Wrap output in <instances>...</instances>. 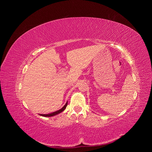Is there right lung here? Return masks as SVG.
I'll list each match as a JSON object with an SVG mask.
<instances>
[{
	"label": "right lung",
	"mask_w": 152,
	"mask_h": 152,
	"mask_svg": "<svg viewBox=\"0 0 152 152\" xmlns=\"http://www.w3.org/2000/svg\"><path fill=\"white\" fill-rule=\"evenodd\" d=\"M67 103H68L67 102V103H66V104H65V105L61 108V110H58V111H56V112H54V113H52L49 114H40V115L43 116V117H52V116H54V115H57V114L61 113V112H62L65 109H66L67 106Z\"/></svg>",
	"instance_id": "right-lung-1"
}]
</instances>
